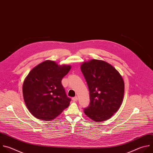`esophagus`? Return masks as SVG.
Wrapping results in <instances>:
<instances>
[{
	"label": "esophagus",
	"mask_w": 153,
	"mask_h": 153,
	"mask_svg": "<svg viewBox=\"0 0 153 153\" xmlns=\"http://www.w3.org/2000/svg\"><path fill=\"white\" fill-rule=\"evenodd\" d=\"M72 100H73L74 101H77V100H78V97H75L72 98Z\"/></svg>",
	"instance_id": "obj_1"
}]
</instances>
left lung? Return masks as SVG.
I'll list each match as a JSON object with an SVG mask.
<instances>
[{"label": "left lung", "mask_w": 153, "mask_h": 153, "mask_svg": "<svg viewBox=\"0 0 153 153\" xmlns=\"http://www.w3.org/2000/svg\"><path fill=\"white\" fill-rule=\"evenodd\" d=\"M88 85L89 106L84 113L101 123L109 119L119 110L124 95V81L119 72L102 60L91 59L81 65Z\"/></svg>", "instance_id": "8db88e82"}]
</instances>
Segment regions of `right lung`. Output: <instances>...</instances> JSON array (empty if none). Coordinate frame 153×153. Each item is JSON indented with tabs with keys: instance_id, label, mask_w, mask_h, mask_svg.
<instances>
[{
	"instance_id": "add662e5",
	"label": "right lung",
	"mask_w": 153,
	"mask_h": 153,
	"mask_svg": "<svg viewBox=\"0 0 153 153\" xmlns=\"http://www.w3.org/2000/svg\"><path fill=\"white\" fill-rule=\"evenodd\" d=\"M70 65L46 60L34 67L23 84L24 101L29 112L39 119L50 121L68 108L71 101L62 84Z\"/></svg>"
}]
</instances>
